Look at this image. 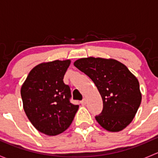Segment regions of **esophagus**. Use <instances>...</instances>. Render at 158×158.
<instances>
[{"mask_svg":"<svg viewBox=\"0 0 158 158\" xmlns=\"http://www.w3.org/2000/svg\"><path fill=\"white\" fill-rule=\"evenodd\" d=\"M81 104H82V106H85V104H86V98H84L81 101Z\"/></svg>","mask_w":158,"mask_h":158,"instance_id":"obj_1","label":"esophagus"}]
</instances>
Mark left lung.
<instances>
[{"label":"left lung","mask_w":158,"mask_h":158,"mask_svg":"<svg viewBox=\"0 0 158 158\" xmlns=\"http://www.w3.org/2000/svg\"><path fill=\"white\" fill-rule=\"evenodd\" d=\"M74 66L96 85L103 110L95 116L98 123L111 132L121 131L132 122L141 105L139 82L125 65L114 59L81 58Z\"/></svg>","instance_id":"1"}]
</instances>
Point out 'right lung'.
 <instances>
[{"instance_id": "add662e5", "label": "right lung", "mask_w": 158, "mask_h": 158, "mask_svg": "<svg viewBox=\"0 0 158 158\" xmlns=\"http://www.w3.org/2000/svg\"><path fill=\"white\" fill-rule=\"evenodd\" d=\"M71 60H54L31 69L20 89L23 106L32 125L49 136L60 135L73 122L79 106L69 102L71 92L63 77Z\"/></svg>"}]
</instances>
